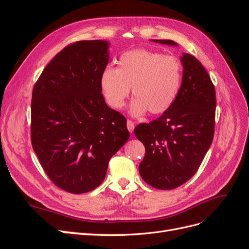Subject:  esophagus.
I'll return each mask as SVG.
<instances>
[{
    "instance_id": "obj_1",
    "label": "esophagus",
    "mask_w": 249,
    "mask_h": 249,
    "mask_svg": "<svg viewBox=\"0 0 249 249\" xmlns=\"http://www.w3.org/2000/svg\"><path fill=\"white\" fill-rule=\"evenodd\" d=\"M126 126H127V130H129L130 133H132L134 131V129H135V124H134V123L132 122V120H130V119H127Z\"/></svg>"
}]
</instances>
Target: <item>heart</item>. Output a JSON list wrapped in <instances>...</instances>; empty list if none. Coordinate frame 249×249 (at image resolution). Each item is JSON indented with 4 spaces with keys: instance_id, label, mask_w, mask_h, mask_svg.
<instances>
[{
    "instance_id": "b5f03b06",
    "label": "heart",
    "mask_w": 249,
    "mask_h": 249,
    "mask_svg": "<svg viewBox=\"0 0 249 249\" xmlns=\"http://www.w3.org/2000/svg\"><path fill=\"white\" fill-rule=\"evenodd\" d=\"M117 69L108 66L101 74L102 93L110 107L122 109L132 88L130 111L139 116L149 111L162 114L179 92L183 66L179 59L160 52L138 49L119 57Z\"/></svg>"
}]
</instances>
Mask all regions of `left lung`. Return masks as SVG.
I'll use <instances>...</instances> for the list:
<instances>
[{"label": "left lung", "instance_id": "left-lung-1", "mask_svg": "<svg viewBox=\"0 0 249 249\" xmlns=\"http://www.w3.org/2000/svg\"><path fill=\"white\" fill-rule=\"evenodd\" d=\"M176 46L172 40H155ZM182 85L172 106L149 124L135 127V136L145 146L139 165L141 178L160 190H171L197 171L213 141L216 93L203 65L192 55L180 57Z\"/></svg>", "mask_w": 249, "mask_h": 249}]
</instances>
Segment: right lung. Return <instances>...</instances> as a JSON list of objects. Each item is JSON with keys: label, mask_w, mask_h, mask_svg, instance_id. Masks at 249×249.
<instances>
[{"label": "right lung", "mask_w": 249, "mask_h": 249, "mask_svg": "<svg viewBox=\"0 0 249 249\" xmlns=\"http://www.w3.org/2000/svg\"><path fill=\"white\" fill-rule=\"evenodd\" d=\"M108 46L103 40L69 44L33 87V149L54 185L73 194L103 183L111 157L130 137L125 117L109 108L102 94Z\"/></svg>", "instance_id": "obj_1"}]
</instances>
